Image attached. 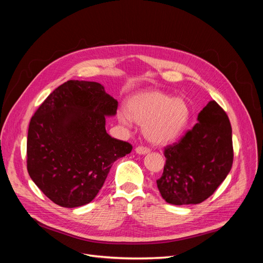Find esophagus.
<instances>
[{"label": "esophagus", "mask_w": 263, "mask_h": 263, "mask_svg": "<svg viewBox=\"0 0 263 263\" xmlns=\"http://www.w3.org/2000/svg\"><path fill=\"white\" fill-rule=\"evenodd\" d=\"M135 150H136V153L139 154V155H145V154H148L150 151V149L145 147V146H138V147H136V149H135Z\"/></svg>", "instance_id": "1"}]
</instances>
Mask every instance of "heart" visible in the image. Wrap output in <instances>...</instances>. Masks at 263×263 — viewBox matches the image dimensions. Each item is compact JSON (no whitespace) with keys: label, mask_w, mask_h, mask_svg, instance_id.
Masks as SVG:
<instances>
[{"label":"heart","mask_w":263,"mask_h":263,"mask_svg":"<svg viewBox=\"0 0 263 263\" xmlns=\"http://www.w3.org/2000/svg\"><path fill=\"white\" fill-rule=\"evenodd\" d=\"M190 107L182 99H173L160 91H147L135 95L118 118L129 125L132 119L144 125V134L154 144L163 145L176 139L190 121Z\"/></svg>","instance_id":"b5f03b06"}]
</instances>
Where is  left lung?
<instances>
[{"label":"left lung","instance_id":"8db88e82","mask_svg":"<svg viewBox=\"0 0 263 263\" xmlns=\"http://www.w3.org/2000/svg\"><path fill=\"white\" fill-rule=\"evenodd\" d=\"M197 119L178 142L164 147L165 163L157 186L173 205L204 202L233 166L232 125L225 110L213 100Z\"/></svg>","mask_w":263,"mask_h":263}]
</instances>
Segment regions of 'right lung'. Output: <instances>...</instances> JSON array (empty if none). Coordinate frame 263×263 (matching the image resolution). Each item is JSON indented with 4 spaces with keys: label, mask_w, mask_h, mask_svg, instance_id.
<instances>
[{
    "label": "right lung",
    "mask_w": 263,
    "mask_h": 263,
    "mask_svg": "<svg viewBox=\"0 0 263 263\" xmlns=\"http://www.w3.org/2000/svg\"><path fill=\"white\" fill-rule=\"evenodd\" d=\"M118 102L98 82L69 80L37 108L27 135V171L39 190L62 208L90 203L110 166L133 146L110 137L106 115Z\"/></svg>",
    "instance_id": "add662e5"
}]
</instances>
